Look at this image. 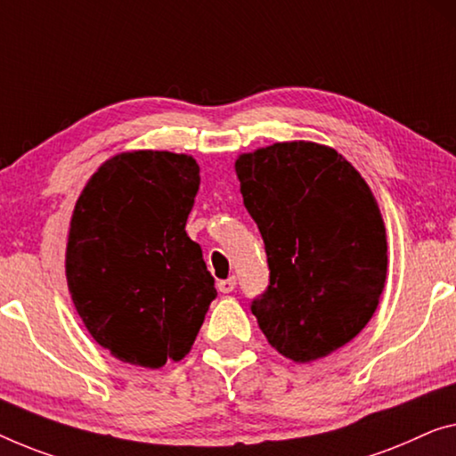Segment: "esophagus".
Here are the masks:
<instances>
[{
	"mask_svg": "<svg viewBox=\"0 0 456 456\" xmlns=\"http://www.w3.org/2000/svg\"><path fill=\"white\" fill-rule=\"evenodd\" d=\"M216 287H219L221 293H233V289L237 287L235 276H229V278H225V281H219V284H216Z\"/></svg>",
	"mask_w": 456,
	"mask_h": 456,
	"instance_id": "esophagus-1",
	"label": "esophagus"
}]
</instances>
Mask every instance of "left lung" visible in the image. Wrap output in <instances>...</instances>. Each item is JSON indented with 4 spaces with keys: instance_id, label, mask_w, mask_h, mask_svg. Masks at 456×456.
<instances>
[{
    "instance_id": "left-lung-1",
    "label": "left lung",
    "mask_w": 456,
    "mask_h": 456,
    "mask_svg": "<svg viewBox=\"0 0 456 456\" xmlns=\"http://www.w3.org/2000/svg\"><path fill=\"white\" fill-rule=\"evenodd\" d=\"M235 169L270 270L251 314L282 356L331 354L364 330L385 287L375 196L342 155L317 142H274L241 155Z\"/></svg>"
}]
</instances>
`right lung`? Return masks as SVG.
Returning a JSON list of instances; mask_svg holds the SVG:
<instances>
[{
    "label": "right lung",
    "instance_id": "1",
    "mask_svg": "<svg viewBox=\"0 0 456 456\" xmlns=\"http://www.w3.org/2000/svg\"><path fill=\"white\" fill-rule=\"evenodd\" d=\"M190 155L133 151L108 159L81 192L67 243V284L92 338L122 362L182 360L216 297L186 233L199 192Z\"/></svg>",
    "mask_w": 456,
    "mask_h": 456
}]
</instances>
